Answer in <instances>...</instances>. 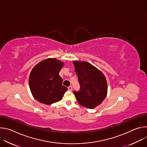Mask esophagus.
I'll return each mask as SVG.
<instances>
[{
	"label": "esophagus",
	"mask_w": 147,
	"mask_h": 147,
	"mask_svg": "<svg viewBox=\"0 0 147 147\" xmlns=\"http://www.w3.org/2000/svg\"><path fill=\"white\" fill-rule=\"evenodd\" d=\"M68 90H69V91H71V90H72V87H71V86H69V87H68Z\"/></svg>",
	"instance_id": "34e87169"
}]
</instances>
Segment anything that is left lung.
I'll return each instance as SVG.
<instances>
[{"label": "left lung", "mask_w": 147, "mask_h": 147, "mask_svg": "<svg viewBox=\"0 0 147 147\" xmlns=\"http://www.w3.org/2000/svg\"><path fill=\"white\" fill-rule=\"evenodd\" d=\"M80 89L74 91L81 106L93 109L102 103L107 96L108 87L104 75L95 67L86 61H74Z\"/></svg>", "instance_id": "8db88e82"}]
</instances>
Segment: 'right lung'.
Listing matches in <instances>:
<instances>
[{
  "label": "right lung",
  "instance_id": "right-lung-1",
  "mask_svg": "<svg viewBox=\"0 0 147 147\" xmlns=\"http://www.w3.org/2000/svg\"><path fill=\"white\" fill-rule=\"evenodd\" d=\"M63 63L55 59H47L37 64L29 77L31 93L39 102L51 105L60 100L67 88L62 85L59 72Z\"/></svg>",
  "mask_w": 147,
  "mask_h": 147
}]
</instances>
